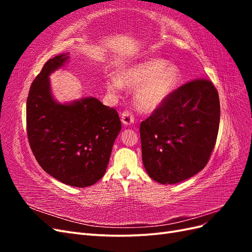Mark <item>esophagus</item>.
Segmentation results:
<instances>
[{"label":"esophagus","instance_id":"esophagus-1","mask_svg":"<svg viewBox=\"0 0 252 252\" xmlns=\"http://www.w3.org/2000/svg\"><path fill=\"white\" fill-rule=\"evenodd\" d=\"M121 119H122V123H123L124 125H130V124H133V122H134L133 114L129 110H125L122 112Z\"/></svg>","mask_w":252,"mask_h":252}]
</instances>
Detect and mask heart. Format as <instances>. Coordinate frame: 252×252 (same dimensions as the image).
<instances>
[{"mask_svg":"<svg viewBox=\"0 0 252 252\" xmlns=\"http://www.w3.org/2000/svg\"><path fill=\"white\" fill-rule=\"evenodd\" d=\"M181 81V71L173 64L162 59H150L122 69L118 77H111L107 88L118 94L124 85L135 88L134 101L138 107L152 111L159 107L177 89Z\"/></svg>","mask_w":252,"mask_h":252,"instance_id":"heart-1","label":"heart"}]
</instances>
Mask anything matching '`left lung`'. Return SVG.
<instances>
[{
	"label": "left lung",
	"mask_w": 252,
	"mask_h": 252,
	"mask_svg": "<svg viewBox=\"0 0 252 252\" xmlns=\"http://www.w3.org/2000/svg\"><path fill=\"white\" fill-rule=\"evenodd\" d=\"M220 112L218 90L209 80H192L175 89L140 126L149 177L166 185L200 172L215 148Z\"/></svg>",
	"instance_id": "1"
}]
</instances>
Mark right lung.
I'll use <instances>...</instances> for the list:
<instances>
[{"instance_id": "right-lung-1", "label": "right lung", "mask_w": 252, "mask_h": 252, "mask_svg": "<svg viewBox=\"0 0 252 252\" xmlns=\"http://www.w3.org/2000/svg\"><path fill=\"white\" fill-rule=\"evenodd\" d=\"M68 58L48 60L32 82L26 104L27 136L37 163L48 174L69 186L87 187L105 174L122 125L117 110L95 97L70 104L53 100L49 74Z\"/></svg>"}]
</instances>
